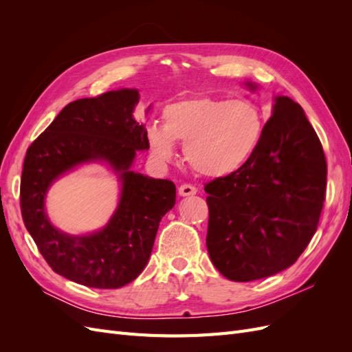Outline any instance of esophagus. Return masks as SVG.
<instances>
[{
    "mask_svg": "<svg viewBox=\"0 0 352 352\" xmlns=\"http://www.w3.org/2000/svg\"><path fill=\"white\" fill-rule=\"evenodd\" d=\"M197 192H198V189L195 186H192V185H189V184H184V185L179 186V195L180 197L195 195Z\"/></svg>",
    "mask_w": 352,
    "mask_h": 352,
    "instance_id": "esophagus-1",
    "label": "esophagus"
}]
</instances>
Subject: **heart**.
Returning a JSON list of instances; mask_svg holds the SVG:
<instances>
[{"instance_id": "heart-1", "label": "heart", "mask_w": 352, "mask_h": 352, "mask_svg": "<svg viewBox=\"0 0 352 352\" xmlns=\"http://www.w3.org/2000/svg\"><path fill=\"white\" fill-rule=\"evenodd\" d=\"M265 131V119L257 104L247 98L198 97L168 104L163 126L146 127L153 155L172 162L176 144L185 145L188 163L206 176L238 172L257 153Z\"/></svg>"}]
</instances>
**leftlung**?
Here are the masks:
<instances>
[{
	"label": "left lung",
	"mask_w": 352,
	"mask_h": 352,
	"mask_svg": "<svg viewBox=\"0 0 352 352\" xmlns=\"http://www.w3.org/2000/svg\"><path fill=\"white\" fill-rule=\"evenodd\" d=\"M245 85L257 89L252 82ZM326 176L320 140L302 107L274 97L257 153L238 172L204 186L207 250L214 267L233 282L291 267L317 230Z\"/></svg>",
	"instance_id": "left-lung-1"
}]
</instances>
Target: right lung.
Masks as SVG:
<instances>
[{
  "label": "right lung",
  "mask_w": 352,
  "mask_h": 352,
  "mask_svg": "<svg viewBox=\"0 0 352 352\" xmlns=\"http://www.w3.org/2000/svg\"><path fill=\"white\" fill-rule=\"evenodd\" d=\"M138 102L140 91L131 88L73 101L26 153L20 182L25 226L52 270L88 287L117 289L135 280L150 260L160 221L176 202L173 182L132 170L136 153L150 148L145 124L133 117ZM89 162L107 164L116 175L120 204L102 230L70 236L49 221L46 194L57 178Z\"/></svg>",
  "instance_id": "obj_1"
}]
</instances>
